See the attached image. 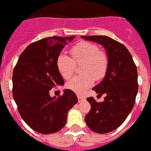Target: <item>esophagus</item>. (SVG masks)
Wrapping results in <instances>:
<instances>
[{
  "instance_id": "34e87169",
  "label": "esophagus",
  "mask_w": 151,
  "mask_h": 151,
  "mask_svg": "<svg viewBox=\"0 0 151 151\" xmlns=\"http://www.w3.org/2000/svg\"><path fill=\"white\" fill-rule=\"evenodd\" d=\"M78 101H84V100H85V98L84 97H82V96H80V95H78Z\"/></svg>"
}]
</instances>
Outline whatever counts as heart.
<instances>
[{
	"mask_svg": "<svg viewBox=\"0 0 151 151\" xmlns=\"http://www.w3.org/2000/svg\"><path fill=\"white\" fill-rule=\"evenodd\" d=\"M72 59L61 53L56 59L59 73L69 79L75 70V64L81 66V76H76L67 83V88L78 95H83L92 86L95 80L104 78L109 67V58L105 52L89 42H80L70 50Z\"/></svg>",
	"mask_w": 151,
	"mask_h": 151,
	"instance_id": "b5f03b06",
	"label": "heart"
}]
</instances>
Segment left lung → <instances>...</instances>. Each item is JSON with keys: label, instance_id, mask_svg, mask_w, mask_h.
Instances as JSON below:
<instances>
[{"label": "left lung", "instance_id": "8db88e82", "mask_svg": "<svg viewBox=\"0 0 151 151\" xmlns=\"http://www.w3.org/2000/svg\"><path fill=\"white\" fill-rule=\"evenodd\" d=\"M81 38L101 45L109 58L105 78L92 88L98 95L105 94L104 101L97 102L93 97L88 98L91 110L84 120L95 133H109L122 124L135 104L138 91L137 67L130 52L119 42L105 35Z\"/></svg>", "mask_w": 151, "mask_h": 151}]
</instances>
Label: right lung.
Instances as JSON below:
<instances>
[{
  "instance_id": "1",
  "label": "right lung",
  "mask_w": 151,
  "mask_h": 151,
  "mask_svg": "<svg viewBox=\"0 0 151 151\" xmlns=\"http://www.w3.org/2000/svg\"><path fill=\"white\" fill-rule=\"evenodd\" d=\"M75 36L44 38L26 47L19 56L12 76L13 98L22 119L33 130L42 134L64 127L69 110L78 102L73 91L51 97L52 88L64 84L56 67L62 50Z\"/></svg>"
}]
</instances>
